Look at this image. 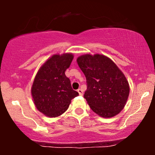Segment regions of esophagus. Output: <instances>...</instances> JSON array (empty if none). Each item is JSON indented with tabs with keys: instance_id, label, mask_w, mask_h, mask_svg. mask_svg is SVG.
<instances>
[{
	"instance_id": "34e87169",
	"label": "esophagus",
	"mask_w": 155,
	"mask_h": 155,
	"mask_svg": "<svg viewBox=\"0 0 155 155\" xmlns=\"http://www.w3.org/2000/svg\"><path fill=\"white\" fill-rule=\"evenodd\" d=\"M77 92H79V95H83V91L81 90V89H79V90H77Z\"/></svg>"
}]
</instances>
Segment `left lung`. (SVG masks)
<instances>
[{
    "label": "left lung",
    "mask_w": 155,
    "mask_h": 155,
    "mask_svg": "<svg viewBox=\"0 0 155 155\" xmlns=\"http://www.w3.org/2000/svg\"><path fill=\"white\" fill-rule=\"evenodd\" d=\"M77 63L87 80L84 97L91 109L104 118L116 116L129 96L128 81L117 65L102 54H84Z\"/></svg>",
    "instance_id": "obj_1"
}]
</instances>
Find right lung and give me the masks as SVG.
Instances as JSON below:
<instances>
[{
  "label": "right lung",
  "instance_id": "add662e5",
  "mask_svg": "<svg viewBox=\"0 0 155 155\" xmlns=\"http://www.w3.org/2000/svg\"><path fill=\"white\" fill-rule=\"evenodd\" d=\"M73 58V54L68 53L53 55L35 76L31 88L32 96L35 107L46 116L61 115L68 109L72 99L79 95L65 74Z\"/></svg>",
  "mask_w": 155,
  "mask_h": 155
}]
</instances>
